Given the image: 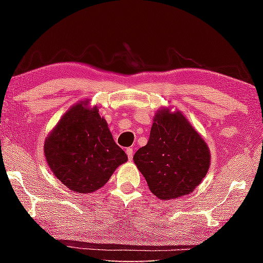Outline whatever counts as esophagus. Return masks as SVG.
Instances as JSON below:
<instances>
[{"instance_id":"esophagus-1","label":"esophagus","mask_w":263,"mask_h":263,"mask_svg":"<svg viewBox=\"0 0 263 263\" xmlns=\"http://www.w3.org/2000/svg\"><path fill=\"white\" fill-rule=\"evenodd\" d=\"M126 154H127V158H128V160H132V158H133V148L132 147H128V148H126Z\"/></svg>"}]
</instances>
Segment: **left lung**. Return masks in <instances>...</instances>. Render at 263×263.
<instances>
[{
  "label": "left lung",
  "mask_w": 263,
  "mask_h": 263,
  "mask_svg": "<svg viewBox=\"0 0 263 263\" xmlns=\"http://www.w3.org/2000/svg\"><path fill=\"white\" fill-rule=\"evenodd\" d=\"M149 190L160 199L190 194L205 177L210 152L181 112L160 110L154 118L147 145L133 155Z\"/></svg>",
  "instance_id": "obj_1"
}]
</instances>
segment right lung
<instances>
[{
    "mask_svg": "<svg viewBox=\"0 0 263 263\" xmlns=\"http://www.w3.org/2000/svg\"><path fill=\"white\" fill-rule=\"evenodd\" d=\"M87 101L66 112L47 137L44 152L48 166L70 190L88 194L103 186L115 169L126 162L99 109L84 108Z\"/></svg>",
    "mask_w": 263,
    "mask_h": 263,
    "instance_id": "obj_1",
    "label": "right lung"
}]
</instances>
